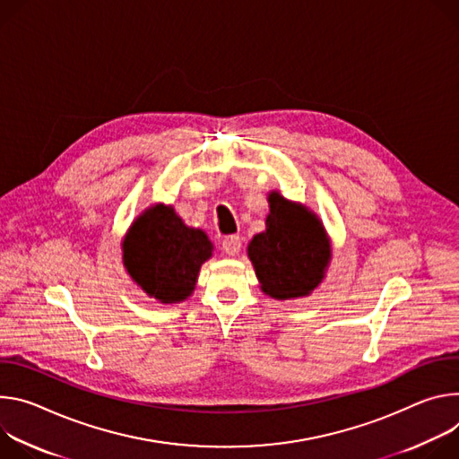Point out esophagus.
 Segmentation results:
<instances>
[{
  "label": "esophagus",
  "mask_w": 459,
  "mask_h": 459,
  "mask_svg": "<svg viewBox=\"0 0 459 459\" xmlns=\"http://www.w3.org/2000/svg\"><path fill=\"white\" fill-rule=\"evenodd\" d=\"M240 247H242V240H240L238 235H230V237H226V238L222 240V249H224L226 255H230V257L238 255Z\"/></svg>",
  "instance_id": "obj_1"
}]
</instances>
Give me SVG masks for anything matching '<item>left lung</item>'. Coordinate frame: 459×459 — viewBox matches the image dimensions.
Segmentation results:
<instances>
[{
  "label": "left lung",
  "mask_w": 459,
  "mask_h": 459,
  "mask_svg": "<svg viewBox=\"0 0 459 459\" xmlns=\"http://www.w3.org/2000/svg\"><path fill=\"white\" fill-rule=\"evenodd\" d=\"M266 230L247 244V257L261 290L277 300L310 295L326 277L332 240L323 221L279 191L268 195Z\"/></svg>",
  "instance_id": "8db88e82"
}]
</instances>
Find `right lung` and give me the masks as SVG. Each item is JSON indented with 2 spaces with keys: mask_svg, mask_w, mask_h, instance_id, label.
I'll return each mask as SVG.
<instances>
[{
  "mask_svg": "<svg viewBox=\"0 0 459 459\" xmlns=\"http://www.w3.org/2000/svg\"><path fill=\"white\" fill-rule=\"evenodd\" d=\"M213 244L198 228L186 226L173 206L151 204L122 238L127 275L162 304L191 297L200 266L212 259Z\"/></svg>",
  "mask_w": 459,
  "mask_h": 459,
  "instance_id": "right-lung-1",
  "label": "right lung"
}]
</instances>
